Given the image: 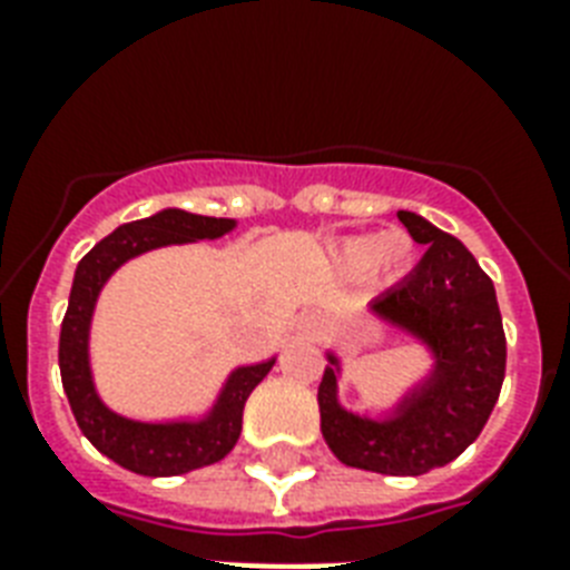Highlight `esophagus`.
I'll return each instance as SVG.
<instances>
[{
	"mask_svg": "<svg viewBox=\"0 0 570 570\" xmlns=\"http://www.w3.org/2000/svg\"><path fill=\"white\" fill-rule=\"evenodd\" d=\"M313 325H316V322H313Z\"/></svg>",
	"mask_w": 570,
	"mask_h": 570,
	"instance_id": "obj_1",
	"label": "esophagus"
}]
</instances>
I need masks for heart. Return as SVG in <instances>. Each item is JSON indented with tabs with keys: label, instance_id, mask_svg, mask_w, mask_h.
Returning <instances> with one entry per match:
<instances>
[{
	"label": "heart",
	"instance_id": "b5f03b06",
	"mask_svg": "<svg viewBox=\"0 0 570 570\" xmlns=\"http://www.w3.org/2000/svg\"><path fill=\"white\" fill-rule=\"evenodd\" d=\"M411 259V242L405 233H381V236H348L337 242L334 263L348 275L379 272L384 277H396Z\"/></svg>",
	"mask_w": 570,
	"mask_h": 570
}]
</instances>
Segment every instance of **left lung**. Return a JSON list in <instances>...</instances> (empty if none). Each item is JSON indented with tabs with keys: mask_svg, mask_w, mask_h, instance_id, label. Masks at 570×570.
<instances>
[{
	"mask_svg": "<svg viewBox=\"0 0 570 570\" xmlns=\"http://www.w3.org/2000/svg\"><path fill=\"white\" fill-rule=\"evenodd\" d=\"M399 222L429 248L402 284L375 298L373 311L429 343L438 370L393 420L379 423L340 407L337 373L328 366L320 414L325 443L343 464L420 476L459 459L485 429L505 379V334L494 284L476 257L420 215L399 213Z\"/></svg>",
	"mask_w": 570,
	"mask_h": 570,
	"instance_id": "8db88e82",
	"label": "left lung"
}]
</instances>
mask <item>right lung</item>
Masks as SVG:
<instances>
[{
  "label": "right lung",
  "instance_id": "obj_1",
  "mask_svg": "<svg viewBox=\"0 0 570 570\" xmlns=\"http://www.w3.org/2000/svg\"><path fill=\"white\" fill-rule=\"evenodd\" d=\"M233 224H236L233 218H209V215H191L183 209H163L141 222L120 224L118 230L97 242L76 266L70 304H67L61 340H58L61 384H65L67 402H70V411H73L85 438L102 455H109L111 461H118L120 468L132 470V473L180 476V473L222 461L239 441L242 411H245L250 390L266 379L275 361L239 366L227 381V387L222 390L213 414L200 423H136L127 416L111 414L94 390L91 370H88V325H91L94 302L111 272L129 257H138L159 245L218 239L233 230Z\"/></svg>",
  "mask_w": 570,
  "mask_h": 570
}]
</instances>
